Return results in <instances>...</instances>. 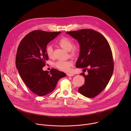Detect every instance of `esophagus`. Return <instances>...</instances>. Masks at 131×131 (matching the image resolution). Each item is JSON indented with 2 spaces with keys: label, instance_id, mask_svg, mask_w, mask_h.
Returning <instances> with one entry per match:
<instances>
[{
  "label": "esophagus",
  "instance_id": "1",
  "mask_svg": "<svg viewBox=\"0 0 131 131\" xmlns=\"http://www.w3.org/2000/svg\"><path fill=\"white\" fill-rule=\"evenodd\" d=\"M67 75L68 77H71V76H74V74L72 73H67Z\"/></svg>",
  "mask_w": 131,
  "mask_h": 131
}]
</instances>
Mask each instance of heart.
<instances>
[{
  "instance_id": "1",
  "label": "heart",
  "mask_w": 131,
  "mask_h": 131,
  "mask_svg": "<svg viewBox=\"0 0 131 131\" xmlns=\"http://www.w3.org/2000/svg\"><path fill=\"white\" fill-rule=\"evenodd\" d=\"M58 43L62 48L67 51H69L70 54L72 56H76L77 55L78 51L76 48L73 47V42L70 39L63 37L58 41ZM46 52L49 58L52 59L53 58V50L52 46H47L46 48ZM73 64V62L71 60H59L54 64L55 66L57 68L65 72L70 71Z\"/></svg>"
}]
</instances>
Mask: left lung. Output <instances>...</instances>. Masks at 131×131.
Listing matches in <instances>:
<instances>
[{"label":"left lung","instance_id":"8db88e82","mask_svg":"<svg viewBox=\"0 0 131 131\" xmlns=\"http://www.w3.org/2000/svg\"><path fill=\"white\" fill-rule=\"evenodd\" d=\"M80 44V55L76 66L88 71L84 84L78 89L83 96L93 98L106 87L113 73L114 64L110 45L100 32L92 29L67 32Z\"/></svg>","mask_w":131,"mask_h":131}]
</instances>
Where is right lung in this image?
<instances>
[{"mask_svg": "<svg viewBox=\"0 0 131 131\" xmlns=\"http://www.w3.org/2000/svg\"><path fill=\"white\" fill-rule=\"evenodd\" d=\"M61 32L36 30L27 34L17 48L15 64L26 85L34 94L46 95L55 88L59 80L66 74L52 68L50 72L42 68L49 58L47 44Z\"/></svg>", "mask_w": 131, "mask_h": 131, "instance_id": "obj_1", "label": "right lung"}]
</instances>
